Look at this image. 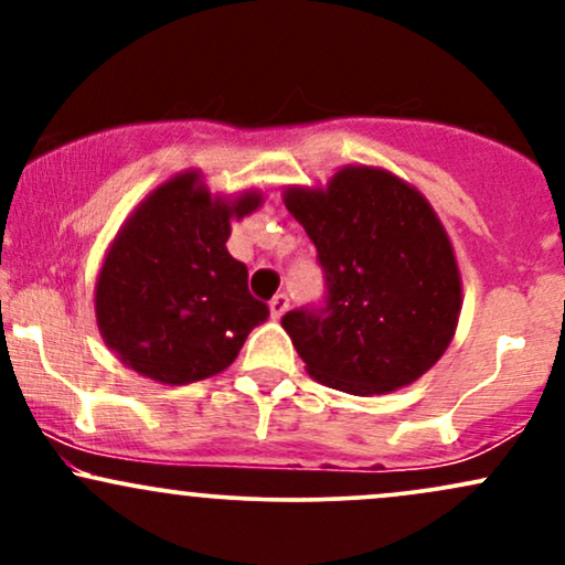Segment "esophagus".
Instances as JSON below:
<instances>
[{
  "label": "esophagus",
  "mask_w": 565,
  "mask_h": 565,
  "mask_svg": "<svg viewBox=\"0 0 565 565\" xmlns=\"http://www.w3.org/2000/svg\"><path fill=\"white\" fill-rule=\"evenodd\" d=\"M287 310H289V297L284 295V291H278L274 300H270V316H274V319H281Z\"/></svg>",
  "instance_id": "34e87169"
}]
</instances>
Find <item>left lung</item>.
Returning <instances> with one entry per match:
<instances>
[{"label":"left lung","mask_w":565,"mask_h":565,"mask_svg":"<svg viewBox=\"0 0 565 565\" xmlns=\"http://www.w3.org/2000/svg\"><path fill=\"white\" fill-rule=\"evenodd\" d=\"M319 252L321 305L284 313L308 374L353 395L419 380L449 348L462 284L433 206L385 170L345 167L284 199Z\"/></svg>","instance_id":"obj_1"}]
</instances>
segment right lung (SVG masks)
Instances as JSON below:
<instances>
[{"label":"right lung","mask_w":565,"mask_h":565,"mask_svg":"<svg viewBox=\"0 0 565 565\" xmlns=\"http://www.w3.org/2000/svg\"><path fill=\"white\" fill-rule=\"evenodd\" d=\"M257 193L225 204L185 172L138 206L108 249L95 287L106 345L164 385L206 380L233 364L268 305L246 287V265L225 249L231 217L260 206Z\"/></svg>","instance_id":"1"}]
</instances>
